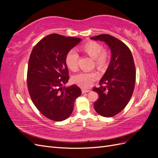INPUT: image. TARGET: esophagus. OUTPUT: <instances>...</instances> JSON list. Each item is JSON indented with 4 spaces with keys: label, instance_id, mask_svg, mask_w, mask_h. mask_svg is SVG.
Returning <instances> with one entry per match:
<instances>
[{
    "label": "esophagus",
    "instance_id": "1",
    "mask_svg": "<svg viewBox=\"0 0 158 158\" xmlns=\"http://www.w3.org/2000/svg\"><path fill=\"white\" fill-rule=\"evenodd\" d=\"M90 92V90H89V89H82V94L88 93V92Z\"/></svg>",
    "mask_w": 158,
    "mask_h": 158
}]
</instances>
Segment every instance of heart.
Listing matches in <instances>:
<instances>
[{"label": "heart", "instance_id": "heart-1", "mask_svg": "<svg viewBox=\"0 0 158 158\" xmlns=\"http://www.w3.org/2000/svg\"><path fill=\"white\" fill-rule=\"evenodd\" d=\"M81 50L94 59L95 64L98 68H104L107 64L108 53L106 51H102V46L99 43L89 41L81 46ZM78 54L74 49H70L66 53L65 62L68 68L72 71L78 69ZM98 78V74L95 72H82L73 77V82L82 88H88Z\"/></svg>", "mask_w": 158, "mask_h": 158}]
</instances>
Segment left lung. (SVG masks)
I'll return each instance as SVG.
<instances>
[{"label":"left lung","mask_w":158,"mask_h":158,"mask_svg":"<svg viewBox=\"0 0 158 158\" xmlns=\"http://www.w3.org/2000/svg\"><path fill=\"white\" fill-rule=\"evenodd\" d=\"M90 39L105 42L111 50V60L99 81L100 86L93 91L99 94L94 105L95 111L101 116L112 117L126 107L132 95L136 80L133 56L128 47L113 36L102 34Z\"/></svg>","instance_id":"obj_1"}]
</instances>
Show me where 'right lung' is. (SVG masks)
<instances>
[{
    "label": "right lung",
    "instance_id": "right-lung-1",
    "mask_svg": "<svg viewBox=\"0 0 158 158\" xmlns=\"http://www.w3.org/2000/svg\"><path fill=\"white\" fill-rule=\"evenodd\" d=\"M82 41L80 38L52 33L33 47L28 62L27 84L33 104L45 117L62 121L70 116L76 98L82 94L69 80L65 62L68 51Z\"/></svg>",
    "mask_w": 158,
    "mask_h": 158
}]
</instances>
